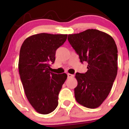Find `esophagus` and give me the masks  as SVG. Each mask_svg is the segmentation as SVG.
Returning a JSON list of instances; mask_svg holds the SVG:
<instances>
[{"label":"esophagus","mask_w":129,"mask_h":129,"mask_svg":"<svg viewBox=\"0 0 129 129\" xmlns=\"http://www.w3.org/2000/svg\"><path fill=\"white\" fill-rule=\"evenodd\" d=\"M67 76H68V78H72V77H73L74 75H72V74L68 73L67 74Z\"/></svg>","instance_id":"esophagus-1"}]
</instances>
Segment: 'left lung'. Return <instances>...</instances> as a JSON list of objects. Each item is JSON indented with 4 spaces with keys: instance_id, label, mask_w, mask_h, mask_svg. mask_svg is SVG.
Wrapping results in <instances>:
<instances>
[{
    "instance_id": "1",
    "label": "left lung",
    "mask_w": 129,
    "mask_h": 129,
    "mask_svg": "<svg viewBox=\"0 0 129 129\" xmlns=\"http://www.w3.org/2000/svg\"><path fill=\"white\" fill-rule=\"evenodd\" d=\"M69 42L87 62V72L76 73V101L89 109L98 107L109 95L118 72V49L112 36L95 29L69 35Z\"/></svg>"
}]
</instances>
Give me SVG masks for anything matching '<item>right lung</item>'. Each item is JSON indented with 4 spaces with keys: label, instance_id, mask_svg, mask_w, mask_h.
<instances>
[{
    "label": "right lung",
    "instance_id": "1",
    "mask_svg": "<svg viewBox=\"0 0 129 129\" xmlns=\"http://www.w3.org/2000/svg\"><path fill=\"white\" fill-rule=\"evenodd\" d=\"M67 35L40 33L25 40L20 50L19 72L29 103L39 113L48 114L58 105V96L67 78L50 72L56 51Z\"/></svg>",
    "mask_w": 129,
    "mask_h": 129
}]
</instances>
